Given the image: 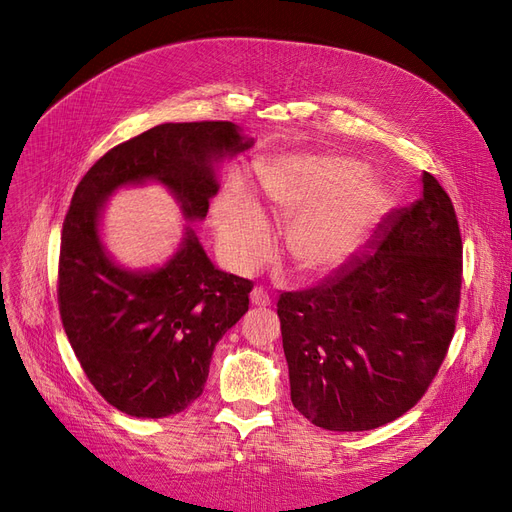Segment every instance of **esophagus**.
I'll return each mask as SVG.
<instances>
[{
    "label": "esophagus",
    "mask_w": 512,
    "mask_h": 512,
    "mask_svg": "<svg viewBox=\"0 0 512 512\" xmlns=\"http://www.w3.org/2000/svg\"><path fill=\"white\" fill-rule=\"evenodd\" d=\"M250 299H252V305H256V307L271 305V297H269V292L265 288H254L252 294H250Z\"/></svg>",
    "instance_id": "1"
}]
</instances>
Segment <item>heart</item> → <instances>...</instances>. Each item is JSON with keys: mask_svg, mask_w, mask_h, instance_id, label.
I'll use <instances>...</instances> for the list:
<instances>
[{"mask_svg": "<svg viewBox=\"0 0 512 512\" xmlns=\"http://www.w3.org/2000/svg\"><path fill=\"white\" fill-rule=\"evenodd\" d=\"M359 162L337 156H286L260 170V198L277 220L292 218L286 252L305 273L331 271L376 222L382 192L359 181ZM213 224L232 267L254 271L271 250V226L254 196L232 181L215 198Z\"/></svg>", "mask_w": 512, "mask_h": 512, "instance_id": "heart-1", "label": "heart"}]
</instances>
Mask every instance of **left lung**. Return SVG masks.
Listing matches in <instances>:
<instances>
[{
  "instance_id": "left-lung-1",
  "label": "left lung",
  "mask_w": 512,
  "mask_h": 512,
  "mask_svg": "<svg viewBox=\"0 0 512 512\" xmlns=\"http://www.w3.org/2000/svg\"><path fill=\"white\" fill-rule=\"evenodd\" d=\"M461 252L451 198L423 173V196L386 215L359 256L280 294L290 399L307 421L367 431L416 406L455 335Z\"/></svg>"
}]
</instances>
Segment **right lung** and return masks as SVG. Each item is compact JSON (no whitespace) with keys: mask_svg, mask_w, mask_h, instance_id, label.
Returning <instances> with one entry per match:
<instances>
[{"mask_svg":"<svg viewBox=\"0 0 512 512\" xmlns=\"http://www.w3.org/2000/svg\"><path fill=\"white\" fill-rule=\"evenodd\" d=\"M252 145L230 121L162 123L106 151L76 185L61 230L59 314L85 376L117 410L162 418L203 395L215 344L247 312L254 284L215 269L190 226L164 267H119L100 241L104 200L153 179L185 220H203L220 188L213 164Z\"/></svg>","mask_w":512,"mask_h":512,"instance_id":"1","label":"right lung"}]
</instances>
